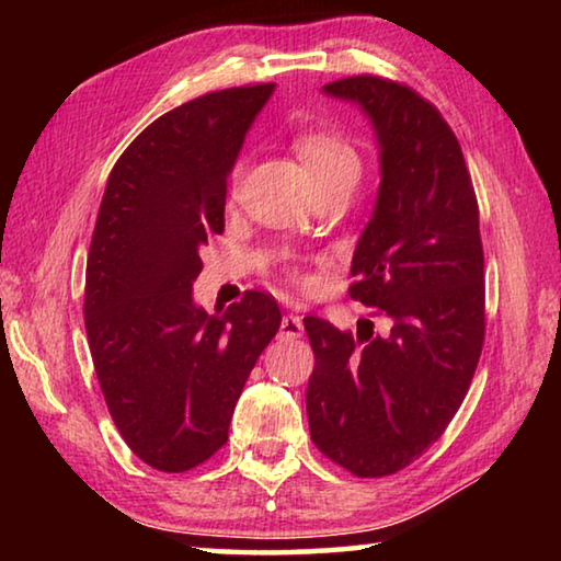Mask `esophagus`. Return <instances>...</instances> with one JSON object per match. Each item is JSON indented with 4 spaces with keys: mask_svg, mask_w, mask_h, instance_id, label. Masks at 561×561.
<instances>
[{
    "mask_svg": "<svg viewBox=\"0 0 561 561\" xmlns=\"http://www.w3.org/2000/svg\"><path fill=\"white\" fill-rule=\"evenodd\" d=\"M304 334V324L301 317L297 314H284L282 324H279V336L282 339H299Z\"/></svg>",
    "mask_w": 561,
    "mask_h": 561,
    "instance_id": "1",
    "label": "esophagus"
}]
</instances>
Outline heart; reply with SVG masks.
<instances>
[{
    "label": "heart",
    "instance_id": "1",
    "mask_svg": "<svg viewBox=\"0 0 561 561\" xmlns=\"http://www.w3.org/2000/svg\"><path fill=\"white\" fill-rule=\"evenodd\" d=\"M294 150H297L299 160L307 168L314 187H327L334 183H348L360 173V158L354 144L341 133L331 128H311L301 130L297 138H294ZM234 173V183H237Z\"/></svg>",
    "mask_w": 561,
    "mask_h": 561
}]
</instances>
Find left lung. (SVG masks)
I'll list each match as a JSON object with an SVG mask.
<instances>
[{"mask_svg":"<svg viewBox=\"0 0 561 561\" xmlns=\"http://www.w3.org/2000/svg\"><path fill=\"white\" fill-rule=\"evenodd\" d=\"M374 123L381 187L356 244L351 299L391 319L386 336L307 317L311 443L356 478L421 458L458 413L485 341V257L472 180L431 101L381 76L324 87Z\"/></svg>","mask_w":561,"mask_h":561,"instance_id":"obj_1","label":"left lung"}]
</instances>
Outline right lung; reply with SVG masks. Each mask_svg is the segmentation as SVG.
Masks as SVG:
<instances>
[{
  "label": "right lung",
  "mask_w": 561,
  "mask_h": 561,
  "mask_svg": "<svg viewBox=\"0 0 561 561\" xmlns=\"http://www.w3.org/2000/svg\"><path fill=\"white\" fill-rule=\"evenodd\" d=\"M272 91L225 89L163 113L123 150L103 193L83 294L89 348L123 440L160 472L222 448L282 324L264 291L215 317L193 301L203 244L225 230L227 175Z\"/></svg>",
  "instance_id": "add662e5"
}]
</instances>
